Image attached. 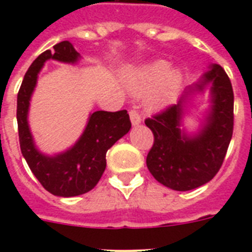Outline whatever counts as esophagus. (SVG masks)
<instances>
[{
    "label": "esophagus",
    "instance_id": "esophagus-1",
    "mask_svg": "<svg viewBox=\"0 0 252 252\" xmlns=\"http://www.w3.org/2000/svg\"><path fill=\"white\" fill-rule=\"evenodd\" d=\"M130 120L132 126H137L139 124H141V116H140V113L136 110L130 111Z\"/></svg>",
    "mask_w": 252,
    "mask_h": 252
}]
</instances>
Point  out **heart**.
<instances>
[{"label":"heart","instance_id":"b5f03b06","mask_svg":"<svg viewBox=\"0 0 252 252\" xmlns=\"http://www.w3.org/2000/svg\"><path fill=\"white\" fill-rule=\"evenodd\" d=\"M173 66L165 60H157L141 66L128 79V90L133 94L151 93L148 104L153 110H160L169 106L174 101L179 92L182 83V74L179 70H171Z\"/></svg>","mask_w":252,"mask_h":252}]
</instances>
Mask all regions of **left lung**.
Masks as SVG:
<instances>
[{"label": "left lung", "instance_id": "1", "mask_svg": "<svg viewBox=\"0 0 252 252\" xmlns=\"http://www.w3.org/2000/svg\"><path fill=\"white\" fill-rule=\"evenodd\" d=\"M210 87L211 106L198 133L183 128L186 106L195 93ZM154 145L146 158L153 177L173 190L186 192L208 183L221 168L233 132V91L221 65L212 64L177 104L146 119Z\"/></svg>", "mask_w": 252, "mask_h": 252}]
</instances>
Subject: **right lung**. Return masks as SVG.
<instances>
[{"instance_id": "right-lung-1", "label": "right lung", "mask_w": 252, "mask_h": 252, "mask_svg": "<svg viewBox=\"0 0 252 252\" xmlns=\"http://www.w3.org/2000/svg\"><path fill=\"white\" fill-rule=\"evenodd\" d=\"M75 64L81 55L72 43L62 41L54 50H46L28 69L17 94V127L20 148L29 168L41 186L58 197H75L90 192L106 169V153L117 140L130 131L126 110L117 112L95 111L91 113L86 128L72 148L55 155H46L36 148L29 126L30 99L40 70L46 60Z\"/></svg>"}]
</instances>
